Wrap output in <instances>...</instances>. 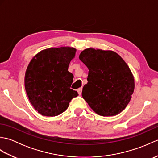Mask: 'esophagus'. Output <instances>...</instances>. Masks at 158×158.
I'll return each mask as SVG.
<instances>
[{
	"label": "esophagus",
	"instance_id": "obj_1",
	"mask_svg": "<svg viewBox=\"0 0 158 158\" xmlns=\"http://www.w3.org/2000/svg\"><path fill=\"white\" fill-rule=\"evenodd\" d=\"M77 92L79 93V94H81V92H82V88H80L78 89H77Z\"/></svg>",
	"mask_w": 158,
	"mask_h": 158
}]
</instances>
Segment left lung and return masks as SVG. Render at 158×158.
I'll list each match as a JSON object with an SVG mask.
<instances>
[{
    "mask_svg": "<svg viewBox=\"0 0 158 158\" xmlns=\"http://www.w3.org/2000/svg\"><path fill=\"white\" fill-rule=\"evenodd\" d=\"M79 59L89 69L82 96L102 116H113L126 108L135 89V80L125 61L113 51L88 48Z\"/></svg>",
    "mask_w": 158,
    "mask_h": 158,
    "instance_id": "obj_1",
    "label": "left lung"
}]
</instances>
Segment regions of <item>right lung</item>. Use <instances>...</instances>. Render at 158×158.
<instances>
[{
    "instance_id": "1",
    "label": "right lung",
    "mask_w": 158,
    "mask_h": 158,
    "mask_svg": "<svg viewBox=\"0 0 158 158\" xmlns=\"http://www.w3.org/2000/svg\"><path fill=\"white\" fill-rule=\"evenodd\" d=\"M76 49L69 47L43 50L32 59L25 74V89L30 102L42 115L64 112L78 93L70 89L73 75L68 71Z\"/></svg>"
}]
</instances>
